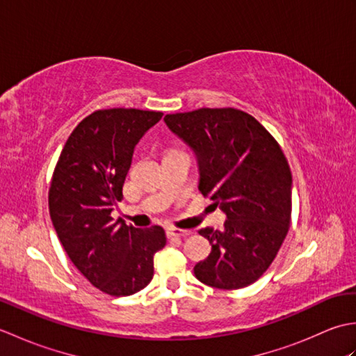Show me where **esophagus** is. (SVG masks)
<instances>
[{"instance_id": "1", "label": "esophagus", "mask_w": 356, "mask_h": 356, "mask_svg": "<svg viewBox=\"0 0 356 356\" xmlns=\"http://www.w3.org/2000/svg\"><path fill=\"white\" fill-rule=\"evenodd\" d=\"M190 231H185V229H179V228H168L166 229V236H168V238H184V237H188L190 236Z\"/></svg>"}]
</instances>
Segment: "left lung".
<instances>
[{
    "label": "left lung",
    "instance_id": "1",
    "mask_svg": "<svg viewBox=\"0 0 356 356\" xmlns=\"http://www.w3.org/2000/svg\"><path fill=\"white\" fill-rule=\"evenodd\" d=\"M163 120L197 156L203 197L228 218L223 231H199L213 249L194 275L217 289L252 284L274 261L291 225L292 174L282 147L237 108H199Z\"/></svg>",
    "mask_w": 356,
    "mask_h": 356
}]
</instances>
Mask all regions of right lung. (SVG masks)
<instances>
[{"label": "right lung", "mask_w": 356, "mask_h": 356, "mask_svg": "<svg viewBox=\"0 0 356 356\" xmlns=\"http://www.w3.org/2000/svg\"><path fill=\"white\" fill-rule=\"evenodd\" d=\"M163 113L97 110L67 139L49 190L51 223L72 263L97 289L127 297L153 278V257L166 243L162 226L134 228L111 217L134 147Z\"/></svg>", "instance_id": "right-lung-1"}]
</instances>
